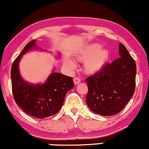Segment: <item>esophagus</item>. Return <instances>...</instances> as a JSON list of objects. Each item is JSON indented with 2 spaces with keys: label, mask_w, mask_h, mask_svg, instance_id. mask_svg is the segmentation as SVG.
Here are the masks:
<instances>
[{
  "label": "esophagus",
  "mask_w": 149,
  "mask_h": 149,
  "mask_svg": "<svg viewBox=\"0 0 149 149\" xmlns=\"http://www.w3.org/2000/svg\"><path fill=\"white\" fill-rule=\"evenodd\" d=\"M73 81H74V83L75 85H77V84H79L81 82L80 79L78 78V77L74 78V79H73Z\"/></svg>",
  "instance_id": "obj_1"
}]
</instances>
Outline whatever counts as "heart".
<instances>
[{"instance_id":"obj_1","label":"heart","mask_w":149,"mask_h":149,"mask_svg":"<svg viewBox=\"0 0 149 149\" xmlns=\"http://www.w3.org/2000/svg\"><path fill=\"white\" fill-rule=\"evenodd\" d=\"M101 47L100 44H91L77 55V59L84 61V70L88 74H93L100 71L108 60V51L101 49ZM64 66L69 71H72L76 65L71 60L66 59L64 61Z\"/></svg>"}]
</instances>
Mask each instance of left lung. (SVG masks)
Here are the masks:
<instances>
[{
	"instance_id": "1",
	"label": "left lung",
	"mask_w": 149,
	"mask_h": 149,
	"mask_svg": "<svg viewBox=\"0 0 149 149\" xmlns=\"http://www.w3.org/2000/svg\"><path fill=\"white\" fill-rule=\"evenodd\" d=\"M119 54L120 57L105 64L100 71L85 79L88 88L86 104L92 111L103 116L122 111L135 92V60L121 43Z\"/></svg>"
}]
</instances>
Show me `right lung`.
<instances>
[{
	"label": "right lung",
	"instance_id": "add662e5",
	"mask_svg": "<svg viewBox=\"0 0 149 149\" xmlns=\"http://www.w3.org/2000/svg\"><path fill=\"white\" fill-rule=\"evenodd\" d=\"M36 41L27 43L14 60L11 69L12 88L14 101L23 111L32 117L43 119L59 111L68 91L74 84L72 78L58 72H52L42 85L24 81L20 76L18 63L24 54L36 47Z\"/></svg>",
	"mask_w": 149,
	"mask_h": 149
}]
</instances>
